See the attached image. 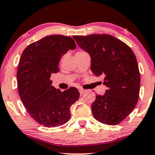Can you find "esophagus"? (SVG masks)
Segmentation results:
<instances>
[{
	"label": "esophagus",
	"instance_id": "1",
	"mask_svg": "<svg viewBox=\"0 0 155 155\" xmlns=\"http://www.w3.org/2000/svg\"><path fill=\"white\" fill-rule=\"evenodd\" d=\"M79 92H80V95H82L83 94L85 93V92H86V90H84V89H82V88H79Z\"/></svg>",
	"mask_w": 155,
	"mask_h": 155
}]
</instances>
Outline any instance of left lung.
Instances as JSON below:
<instances>
[{
    "label": "left lung",
    "mask_w": 155,
    "mask_h": 155,
    "mask_svg": "<svg viewBox=\"0 0 155 155\" xmlns=\"http://www.w3.org/2000/svg\"><path fill=\"white\" fill-rule=\"evenodd\" d=\"M91 57V71L103 76L107 86L104 95L96 96L91 108L94 118L117 125L136 107L139 97L140 73L136 55L129 46L108 34L74 35Z\"/></svg>",
    "instance_id": "1"
}]
</instances>
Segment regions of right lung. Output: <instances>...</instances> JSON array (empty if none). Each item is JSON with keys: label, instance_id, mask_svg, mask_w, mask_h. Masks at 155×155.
<instances>
[{"label": "right lung", "instance_id": "right-lung-1", "mask_svg": "<svg viewBox=\"0 0 155 155\" xmlns=\"http://www.w3.org/2000/svg\"><path fill=\"white\" fill-rule=\"evenodd\" d=\"M75 48L71 37L51 35L29 44L21 54L17 72L19 97L30 116L44 127L66 123L71 119L70 106L79 97L76 87L61 92L51 86L50 79L59 71L62 56Z\"/></svg>", "mask_w": 155, "mask_h": 155}]
</instances>
